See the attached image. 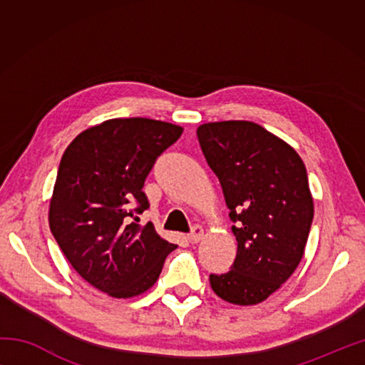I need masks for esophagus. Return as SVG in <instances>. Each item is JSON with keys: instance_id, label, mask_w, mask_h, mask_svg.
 I'll list each match as a JSON object with an SVG mask.
<instances>
[{"instance_id": "1", "label": "esophagus", "mask_w": 365, "mask_h": 365, "mask_svg": "<svg viewBox=\"0 0 365 365\" xmlns=\"http://www.w3.org/2000/svg\"><path fill=\"white\" fill-rule=\"evenodd\" d=\"M202 235H205V230H202L201 225L196 224L191 227V232L188 233V240L191 243H197L202 238Z\"/></svg>"}]
</instances>
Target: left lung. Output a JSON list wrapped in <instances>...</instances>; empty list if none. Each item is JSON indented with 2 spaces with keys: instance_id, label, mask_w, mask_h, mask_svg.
Segmentation results:
<instances>
[{
  "instance_id": "left-lung-1",
  "label": "left lung",
  "mask_w": 365,
  "mask_h": 365,
  "mask_svg": "<svg viewBox=\"0 0 365 365\" xmlns=\"http://www.w3.org/2000/svg\"><path fill=\"white\" fill-rule=\"evenodd\" d=\"M197 140L217 175L238 251L211 287L232 304H257L301 262L314 219L307 172L292 146L248 120L205 123Z\"/></svg>"
}]
</instances>
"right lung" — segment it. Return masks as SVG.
<instances>
[{
  "label": "right lung",
  "instance_id": "add662e5",
  "mask_svg": "<svg viewBox=\"0 0 365 365\" xmlns=\"http://www.w3.org/2000/svg\"><path fill=\"white\" fill-rule=\"evenodd\" d=\"M182 127L145 117L110 119L78 135L61 159L49 228L77 274L113 298H132L156 283L177 245L154 225L143 185Z\"/></svg>",
  "mask_w": 365,
  "mask_h": 365
}]
</instances>
